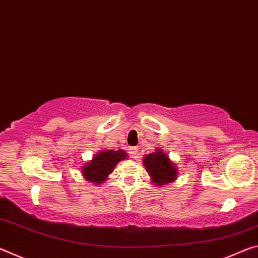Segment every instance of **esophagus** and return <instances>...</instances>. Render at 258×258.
<instances>
[{"label":"esophagus","mask_w":258,"mask_h":258,"mask_svg":"<svg viewBox=\"0 0 258 258\" xmlns=\"http://www.w3.org/2000/svg\"><path fill=\"white\" fill-rule=\"evenodd\" d=\"M130 156H131V158H133V159H137V158H139V151H138V148H135V147H133V148H130Z\"/></svg>","instance_id":"34e87169"}]
</instances>
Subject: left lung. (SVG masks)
I'll return each mask as SVG.
<instances>
[{
    "label": "left lung",
    "instance_id": "1",
    "mask_svg": "<svg viewBox=\"0 0 258 258\" xmlns=\"http://www.w3.org/2000/svg\"><path fill=\"white\" fill-rule=\"evenodd\" d=\"M142 161L151 177V182L156 185L163 186L177 178V167L161 149H156L151 154L146 155Z\"/></svg>",
    "mask_w": 258,
    "mask_h": 258
}]
</instances>
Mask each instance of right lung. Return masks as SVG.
Wrapping results in <instances>:
<instances>
[{
    "label": "right lung",
    "instance_id": "obj_1",
    "mask_svg": "<svg viewBox=\"0 0 258 258\" xmlns=\"http://www.w3.org/2000/svg\"><path fill=\"white\" fill-rule=\"evenodd\" d=\"M126 151L102 149L93 156V158L85 163L82 167V175L86 181L93 184H101L106 182L108 176L113 172L116 165L120 160L126 159Z\"/></svg>",
    "mask_w": 258,
    "mask_h": 258
}]
</instances>
